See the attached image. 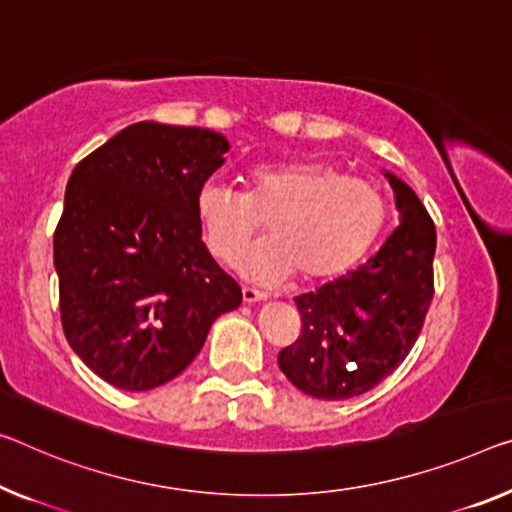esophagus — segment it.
<instances>
[{
    "label": "esophagus",
    "mask_w": 512,
    "mask_h": 512,
    "mask_svg": "<svg viewBox=\"0 0 512 512\" xmlns=\"http://www.w3.org/2000/svg\"><path fill=\"white\" fill-rule=\"evenodd\" d=\"M242 300H245L247 304L265 302V300H267V295L263 293V290H256V288H249V286H245V288H242Z\"/></svg>",
    "instance_id": "obj_1"
}]
</instances>
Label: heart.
<instances>
[{"instance_id":"b5f03b06","label":"heart","mask_w":512,"mask_h":512,"mask_svg":"<svg viewBox=\"0 0 512 512\" xmlns=\"http://www.w3.org/2000/svg\"><path fill=\"white\" fill-rule=\"evenodd\" d=\"M387 212L380 187L313 160L254 167L245 194L215 180L196 194L203 238L226 265L238 261L267 219L270 238L240 263L245 277L263 283L293 272L306 283L341 277L380 238Z\"/></svg>"}]
</instances>
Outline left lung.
<instances>
[{"label": "left lung", "mask_w": 512, "mask_h": 512, "mask_svg": "<svg viewBox=\"0 0 512 512\" xmlns=\"http://www.w3.org/2000/svg\"><path fill=\"white\" fill-rule=\"evenodd\" d=\"M384 176L396 199L398 229L357 270L295 297L302 334L277 361L313 398H355L396 371L419 338L435 293V224L410 185L391 171Z\"/></svg>", "instance_id": "left-lung-1"}]
</instances>
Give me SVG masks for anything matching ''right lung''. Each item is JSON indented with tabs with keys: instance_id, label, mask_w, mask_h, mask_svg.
I'll return each instance as SVG.
<instances>
[{
	"instance_id": "right-lung-1",
	"label": "right lung",
	"mask_w": 512,
	"mask_h": 512,
	"mask_svg": "<svg viewBox=\"0 0 512 512\" xmlns=\"http://www.w3.org/2000/svg\"><path fill=\"white\" fill-rule=\"evenodd\" d=\"M229 141L206 128L141 121L70 174L54 231L61 325L102 380L148 391L199 355L242 290L201 240L196 194Z\"/></svg>"
}]
</instances>
